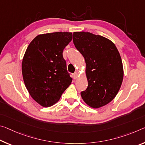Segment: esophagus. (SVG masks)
Masks as SVG:
<instances>
[{
    "label": "esophagus",
    "mask_w": 145,
    "mask_h": 145,
    "mask_svg": "<svg viewBox=\"0 0 145 145\" xmlns=\"http://www.w3.org/2000/svg\"><path fill=\"white\" fill-rule=\"evenodd\" d=\"M78 75H79V73H78V72H75V73L73 74V79H77V78L78 77Z\"/></svg>",
    "instance_id": "esophagus-1"
}]
</instances>
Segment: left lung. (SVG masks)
Listing matches in <instances>:
<instances>
[{
	"mask_svg": "<svg viewBox=\"0 0 145 145\" xmlns=\"http://www.w3.org/2000/svg\"><path fill=\"white\" fill-rule=\"evenodd\" d=\"M75 48L86 62L88 87L81 91L86 104L99 108L111 102L118 94L123 79V67L116 45L104 37L89 32H74Z\"/></svg>",
	"mask_w": 145,
	"mask_h": 145,
	"instance_id": "left-lung-1",
	"label": "left lung"
}]
</instances>
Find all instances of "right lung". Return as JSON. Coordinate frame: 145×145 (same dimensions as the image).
I'll return each instance as SVG.
<instances>
[{
  "label": "right lung",
  "mask_w": 145,
  "mask_h": 145,
  "mask_svg": "<svg viewBox=\"0 0 145 145\" xmlns=\"http://www.w3.org/2000/svg\"><path fill=\"white\" fill-rule=\"evenodd\" d=\"M72 40L70 32L41 34L27 48L22 63L23 80L31 97L42 106L58 102L72 81L63 56Z\"/></svg>",
  "instance_id": "add662e5"
}]
</instances>
